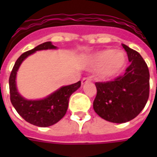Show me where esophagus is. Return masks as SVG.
I'll return each mask as SVG.
<instances>
[{
	"label": "esophagus",
	"mask_w": 157,
	"mask_h": 157,
	"mask_svg": "<svg viewBox=\"0 0 157 157\" xmlns=\"http://www.w3.org/2000/svg\"><path fill=\"white\" fill-rule=\"evenodd\" d=\"M91 81L90 77H85V78L82 79V81H81V84H82V85H84V84L86 83V82H88V81Z\"/></svg>",
	"instance_id": "34e87169"
}]
</instances>
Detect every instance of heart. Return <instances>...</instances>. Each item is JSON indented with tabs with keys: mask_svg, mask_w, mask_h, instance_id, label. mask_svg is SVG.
<instances>
[{
	"mask_svg": "<svg viewBox=\"0 0 157 157\" xmlns=\"http://www.w3.org/2000/svg\"><path fill=\"white\" fill-rule=\"evenodd\" d=\"M90 64L99 67L98 76L104 80L114 78L123 70L126 64V57L121 50H104L92 55Z\"/></svg>",
	"mask_w": 157,
	"mask_h": 157,
	"instance_id": "heart-1",
	"label": "heart"
}]
</instances>
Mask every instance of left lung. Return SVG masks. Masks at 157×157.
<instances>
[{"mask_svg": "<svg viewBox=\"0 0 157 157\" xmlns=\"http://www.w3.org/2000/svg\"><path fill=\"white\" fill-rule=\"evenodd\" d=\"M131 63L123 76L113 81L96 82L97 95L93 106L95 112L107 121L124 123L141 112L149 97L150 74L139 52L122 45Z\"/></svg>", "mask_w": 157, "mask_h": 157, "instance_id": "1", "label": "left lung"}]
</instances>
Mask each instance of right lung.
I'll use <instances>...</instances> for the list:
<instances>
[{
  "label": "right lung",
  "mask_w": 157,
  "mask_h": 157,
  "mask_svg": "<svg viewBox=\"0 0 157 157\" xmlns=\"http://www.w3.org/2000/svg\"><path fill=\"white\" fill-rule=\"evenodd\" d=\"M56 49L50 41L42 43L36 47L21 54L11 71L9 85L10 101L18 114L26 121L39 127H48L59 121L65 116L71 94L81 86V81L61 88L40 100H28L18 94L16 88V74L22 62L37 50Z\"/></svg>",
  "instance_id": "1"
}]
</instances>
